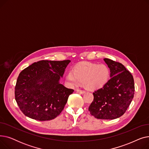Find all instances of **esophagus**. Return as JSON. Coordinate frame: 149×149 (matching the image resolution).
Segmentation results:
<instances>
[{"mask_svg":"<svg viewBox=\"0 0 149 149\" xmlns=\"http://www.w3.org/2000/svg\"><path fill=\"white\" fill-rule=\"evenodd\" d=\"M77 92L78 93H81V94H83V93H84L86 92L84 91H82V90H79V89H77Z\"/></svg>","mask_w":149,"mask_h":149,"instance_id":"esophagus-1","label":"esophagus"}]
</instances>
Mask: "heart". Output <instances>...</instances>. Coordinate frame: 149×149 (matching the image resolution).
<instances>
[{
    "instance_id": "heart-1",
    "label": "heart",
    "mask_w": 149,
    "mask_h": 149,
    "mask_svg": "<svg viewBox=\"0 0 149 149\" xmlns=\"http://www.w3.org/2000/svg\"><path fill=\"white\" fill-rule=\"evenodd\" d=\"M110 74V69L106 65L84 62L77 66L72 72H69L66 80L72 86H78L81 82L87 89L97 90L107 83Z\"/></svg>"
}]
</instances>
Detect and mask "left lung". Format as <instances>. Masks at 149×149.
Masks as SVG:
<instances>
[{
	"instance_id": "8db88e82",
	"label": "left lung",
	"mask_w": 149,
	"mask_h": 149,
	"mask_svg": "<svg viewBox=\"0 0 149 149\" xmlns=\"http://www.w3.org/2000/svg\"><path fill=\"white\" fill-rule=\"evenodd\" d=\"M104 61L110 69L111 79L93 93V101L89 111L97 119L114 120L126 112L130 104L134 95V80L120 63L108 58Z\"/></svg>"
}]
</instances>
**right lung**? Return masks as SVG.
Returning <instances> with one entry per match:
<instances>
[{"label":"right lung","instance_id":"right-lung-1","mask_svg":"<svg viewBox=\"0 0 149 149\" xmlns=\"http://www.w3.org/2000/svg\"><path fill=\"white\" fill-rule=\"evenodd\" d=\"M70 60H42L20 73L15 99L26 116L38 121L54 119L63 110L74 91L60 83Z\"/></svg>","mask_w":149,"mask_h":149}]
</instances>
